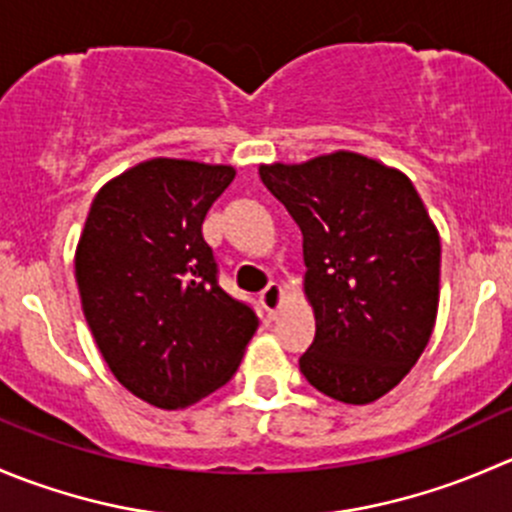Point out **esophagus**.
I'll return each instance as SVG.
<instances>
[{
	"mask_svg": "<svg viewBox=\"0 0 512 512\" xmlns=\"http://www.w3.org/2000/svg\"><path fill=\"white\" fill-rule=\"evenodd\" d=\"M260 302H262V307H265L267 317H270V320H275L277 312H280V307H282V302H285V290H282L277 282H270V285L260 292Z\"/></svg>",
	"mask_w": 512,
	"mask_h": 512,
	"instance_id": "obj_1",
	"label": "esophagus"
}]
</instances>
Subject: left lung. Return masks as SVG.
I'll list each match as a JSON object with an SVG mask.
<instances>
[{
    "instance_id": "8db88e82",
    "label": "left lung",
    "mask_w": 512,
    "mask_h": 512,
    "mask_svg": "<svg viewBox=\"0 0 512 512\" xmlns=\"http://www.w3.org/2000/svg\"><path fill=\"white\" fill-rule=\"evenodd\" d=\"M302 230L315 340L300 357L312 388L375 403L418 362L440 300V235L413 182L357 152L260 165Z\"/></svg>"
}]
</instances>
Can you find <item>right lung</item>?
Segmentation results:
<instances>
[{
	"instance_id": "add662e5",
	"label": "right lung",
	"mask_w": 512,
	"mask_h": 512,
	"mask_svg": "<svg viewBox=\"0 0 512 512\" xmlns=\"http://www.w3.org/2000/svg\"><path fill=\"white\" fill-rule=\"evenodd\" d=\"M235 167L140 162L94 197L74 252L82 310L124 388L180 410L222 388L255 335V310L217 285L202 237Z\"/></svg>"
}]
</instances>
